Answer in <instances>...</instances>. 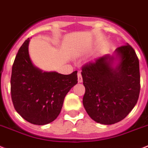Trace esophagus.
Wrapping results in <instances>:
<instances>
[{
    "mask_svg": "<svg viewBox=\"0 0 148 148\" xmlns=\"http://www.w3.org/2000/svg\"><path fill=\"white\" fill-rule=\"evenodd\" d=\"M77 75H78V82H79V83L82 82V77L81 73H79L77 74Z\"/></svg>",
    "mask_w": 148,
    "mask_h": 148,
    "instance_id": "34e87169",
    "label": "esophagus"
}]
</instances>
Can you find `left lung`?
Returning <instances> with one entry per match:
<instances>
[{
    "instance_id": "left-lung-1",
    "label": "left lung",
    "mask_w": 148,
    "mask_h": 148,
    "mask_svg": "<svg viewBox=\"0 0 148 148\" xmlns=\"http://www.w3.org/2000/svg\"><path fill=\"white\" fill-rule=\"evenodd\" d=\"M83 105L91 119L103 125L123 120L137 103L140 93L139 61L129 45L89 62L82 69Z\"/></svg>"
}]
</instances>
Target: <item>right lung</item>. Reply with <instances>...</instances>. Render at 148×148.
Listing matches in <instances>:
<instances>
[{
    "label": "right lung",
    "instance_id": "add662e5",
    "mask_svg": "<svg viewBox=\"0 0 148 148\" xmlns=\"http://www.w3.org/2000/svg\"><path fill=\"white\" fill-rule=\"evenodd\" d=\"M28 38L18 51L12 67L11 97L25 120L43 125L57 119L69 90L78 82L77 71L69 75L43 72L32 62Z\"/></svg>",
    "mask_w": 148,
    "mask_h": 148
}]
</instances>
